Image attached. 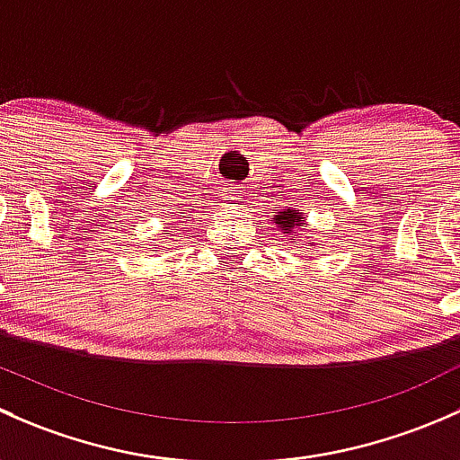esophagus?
<instances>
[{
    "label": "esophagus",
    "instance_id": "obj_1",
    "mask_svg": "<svg viewBox=\"0 0 460 460\" xmlns=\"http://www.w3.org/2000/svg\"><path fill=\"white\" fill-rule=\"evenodd\" d=\"M236 195H241V192H230V201H232V206H234V201H236Z\"/></svg>",
    "mask_w": 460,
    "mask_h": 460
}]
</instances>
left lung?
<instances>
[{"label": "left lung", "mask_w": 460, "mask_h": 460, "mask_svg": "<svg viewBox=\"0 0 460 460\" xmlns=\"http://www.w3.org/2000/svg\"><path fill=\"white\" fill-rule=\"evenodd\" d=\"M270 221H272L274 230L281 232L283 236H290V239H288L290 243L305 245V241L310 239V236H301L307 228V219H305V212L296 210V208H286V210H279ZM310 245H316V243H310Z\"/></svg>", "instance_id": "1"}]
</instances>
